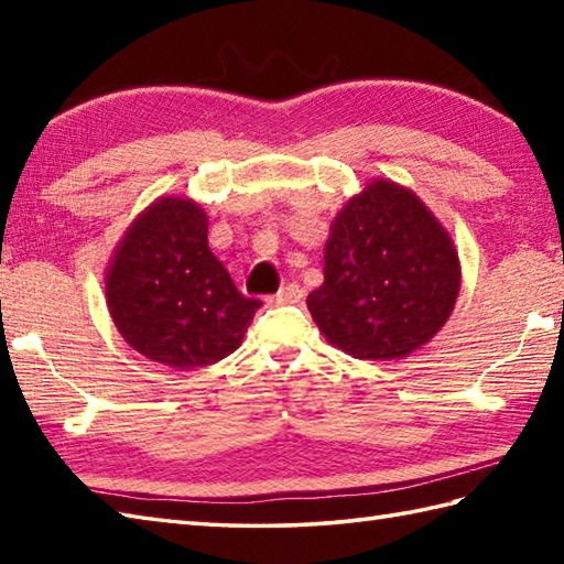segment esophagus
<instances>
[{
    "instance_id": "obj_1",
    "label": "esophagus",
    "mask_w": 564,
    "mask_h": 564,
    "mask_svg": "<svg viewBox=\"0 0 564 564\" xmlns=\"http://www.w3.org/2000/svg\"><path fill=\"white\" fill-rule=\"evenodd\" d=\"M303 289L297 283H289L283 291H279L275 295L269 297L271 305H293V303H301L303 301Z\"/></svg>"
}]
</instances>
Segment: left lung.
I'll return each mask as SVG.
<instances>
[{
	"label": "left lung",
	"instance_id": "obj_1",
	"mask_svg": "<svg viewBox=\"0 0 564 564\" xmlns=\"http://www.w3.org/2000/svg\"><path fill=\"white\" fill-rule=\"evenodd\" d=\"M458 289L448 232L412 191L376 182L334 220L325 283L307 295V307L341 351L392 361L446 325Z\"/></svg>",
	"mask_w": 564,
	"mask_h": 564
}]
</instances>
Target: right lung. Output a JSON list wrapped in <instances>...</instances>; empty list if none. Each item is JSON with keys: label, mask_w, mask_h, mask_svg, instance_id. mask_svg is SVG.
<instances>
[{"label": "right lung", "mask_w": 564, "mask_h": 564, "mask_svg": "<svg viewBox=\"0 0 564 564\" xmlns=\"http://www.w3.org/2000/svg\"><path fill=\"white\" fill-rule=\"evenodd\" d=\"M123 339L170 368L230 356L261 301L237 291L208 247V218L194 200L162 198L140 215L106 275Z\"/></svg>", "instance_id": "right-lung-1"}]
</instances>
